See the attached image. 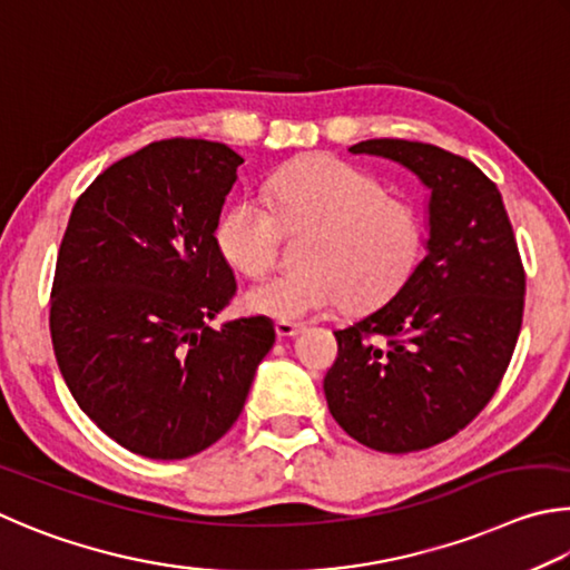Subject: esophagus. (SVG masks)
<instances>
[{
  "label": "esophagus",
  "instance_id": "obj_1",
  "mask_svg": "<svg viewBox=\"0 0 570 570\" xmlns=\"http://www.w3.org/2000/svg\"><path fill=\"white\" fill-rule=\"evenodd\" d=\"M275 333H277V337H295V335L303 333V325L287 323V321H277L275 323Z\"/></svg>",
  "mask_w": 570,
  "mask_h": 570
}]
</instances>
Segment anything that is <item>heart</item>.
<instances>
[{
  "mask_svg": "<svg viewBox=\"0 0 570 570\" xmlns=\"http://www.w3.org/2000/svg\"><path fill=\"white\" fill-rule=\"evenodd\" d=\"M267 193L275 213L257 197H237L215 229L219 253L247 277L277 265L285 235H305L295 255L301 267L253 287L249 313L291 323L341 303L373 311L401 293L421 263V213L363 167L307 155L275 173Z\"/></svg>",
  "mask_w": 570,
  "mask_h": 570,
  "instance_id": "1",
  "label": "heart"
}]
</instances>
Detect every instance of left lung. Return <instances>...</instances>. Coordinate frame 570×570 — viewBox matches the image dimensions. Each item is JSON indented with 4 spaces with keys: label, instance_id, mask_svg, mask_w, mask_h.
<instances>
[{
    "label": "left lung",
    "instance_id": "8db88e82",
    "mask_svg": "<svg viewBox=\"0 0 570 570\" xmlns=\"http://www.w3.org/2000/svg\"><path fill=\"white\" fill-rule=\"evenodd\" d=\"M351 153L395 159L423 179L431 237L391 303L335 331L327 407L373 451H425L463 431L501 385L525 269L503 197L471 159L411 139H365Z\"/></svg>",
    "mask_w": 570,
    "mask_h": 570
}]
</instances>
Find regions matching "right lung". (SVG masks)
I'll use <instances>...</instances> for the list:
<instances>
[{"mask_svg":"<svg viewBox=\"0 0 570 570\" xmlns=\"http://www.w3.org/2000/svg\"><path fill=\"white\" fill-rule=\"evenodd\" d=\"M245 159L173 137L109 165L72 207L49 333L77 405L127 451L179 461L243 413L275 343L267 317L213 331L237 283L215 229Z\"/></svg>","mask_w":570,"mask_h":570,"instance_id":"right-lung-1","label":"right lung"}]
</instances>
